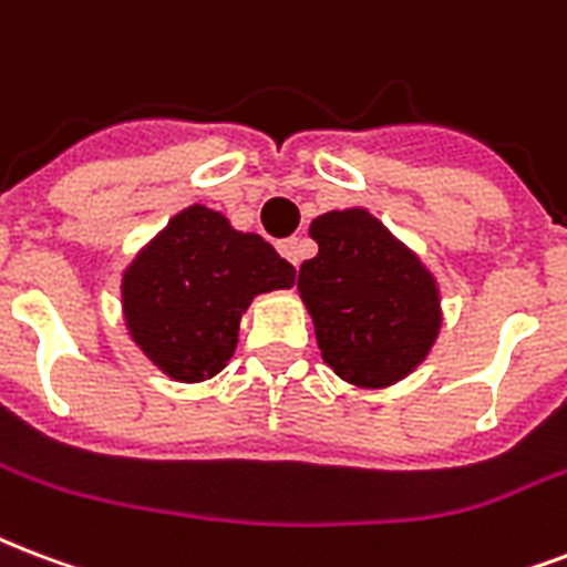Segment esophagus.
Returning <instances> with one entry per match:
<instances>
[{
	"mask_svg": "<svg viewBox=\"0 0 567 567\" xmlns=\"http://www.w3.org/2000/svg\"><path fill=\"white\" fill-rule=\"evenodd\" d=\"M279 252H282V258H288V261L297 267L302 261V240H300V237H288V240H279Z\"/></svg>",
	"mask_w": 567,
	"mask_h": 567,
	"instance_id": "esophagus-1",
	"label": "esophagus"
}]
</instances>
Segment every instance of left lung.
Wrapping results in <instances>:
<instances>
[{
  "label": "left lung",
  "instance_id": "obj_1",
  "mask_svg": "<svg viewBox=\"0 0 567 567\" xmlns=\"http://www.w3.org/2000/svg\"><path fill=\"white\" fill-rule=\"evenodd\" d=\"M318 255L297 291L323 362L344 383L383 389L427 360L443 327L437 276L365 207L315 216Z\"/></svg>",
  "mask_w": 567,
  "mask_h": 567
}]
</instances>
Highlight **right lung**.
<instances>
[{"mask_svg": "<svg viewBox=\"0 0 567 567\" xmlns=\"http://www.w3.org/2000/svg\"><path fill=\"white\" fill-rule=\"evenodd\" d=\"M293 276L265 237L189 205L124 267L121 315L133 344L168 380L202 383L235 357L249 302L291 288Z\"/></svg>", "mask_w": 567, "mask_h": 567, "instance_id": "add662e5", "label": "right lung"}]
</instances>
